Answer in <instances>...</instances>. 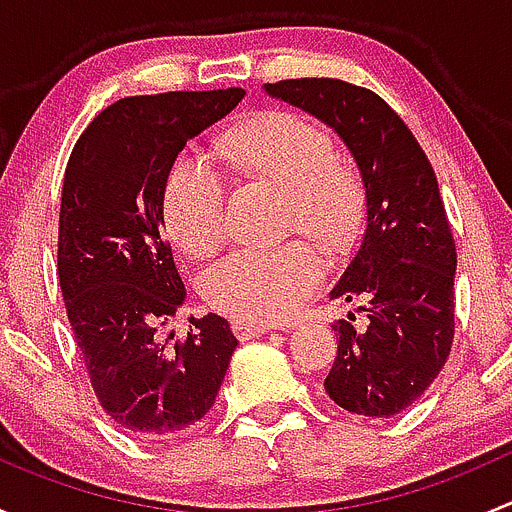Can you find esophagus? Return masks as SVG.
I'll use <instances>...</instances> for the list:
<instances>
[{
  "instance_id": "obj_1",
  "label": "esophagus",
  "mask_w": 512,
  "mask_h": 512,
  "mask_svg": "<svg viewBox=\"0 0 512 512\" xmlns=\"http://www.w3.org/2000/svg\"><path fill=\"white\" fill-rule=\"evenodd\" d=\"M270 324H255V322H240V319H237V322H232V332L237 334V339H242V342H245V339H255V337H262V334H267L270 332Z\"/></svg>"
}]
</instances>
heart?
Masks as SVG:
<instances>
[{
	"mask_svg": "<svg viewBox=\"0 0 512 512\" xmlns=\"http://www.w3.org/2000/svg\"><path fill=\"white\" fill-rule=\"evenodd\" d=\"M227 151L240 173L285 190L292 230L309 232L329 250L356 240L366 213L364 183L317 123L289 111L262 113L230 131ZM160 208L180 250L195 257L218 250L227 220L218 165L198 148L180 151L165 173ZM324 270L322 252L307 240L237 250L205 272L203 294L210 307L240 322H280L317 289Z\"/></svg>",
	"mask_w": 512,
	"mask_h": 512,
	"instance_id": "1",
	"label": "heart"
}]
</instances>
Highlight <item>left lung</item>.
Masks as SVG:
<instances>
[{"mask_svg":"<svg viewBox=\"0 0 512 512\" xmlns=\"http://www.w3.org/2000/svg\"><path fill=\"white\" fill-rule=\"evenodd\" d=\"M265 91L334 128L366 188L364 240L329 292L361 299L366 327H354V314L332 324L337 359L324 389L349 414H401L443 369L456 332V242L431 160L404 118L364 86L287 79Z\"/></svg>","mask_w":512,"mask_h":512,"instance_id":"obj_1","label":"left lung"}]
</instances>
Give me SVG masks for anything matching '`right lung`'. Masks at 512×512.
<instances>
[{
    "label": "right lung",
    "instance_id": "right-lung-1",
    "mask_svg": "<svg viewBox=\"0 0 512 512\" xmlns=\"http://www.w3.org/2000/svg\"><path fill=\"white\" fill-rule=\"evenodd\" d=\"M245 89L128 96L103 108L71 151L59 210L61 297L94 394L113 421L156 441L215 404L237 339L227 319L190 317L173 347L158 329L185 287L165 240L160 193L185 143L227 116Z\"/></svg>",
    "mask_w": 512,
    "mask_h": 512
}]
</instances>
